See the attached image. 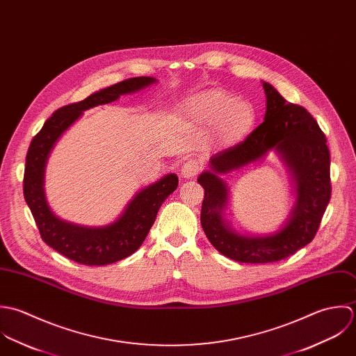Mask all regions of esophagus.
I'll use <instances>...</instances> for the list:
<instances>
[{"label": "esophagus", "instance_id": "34e87169", "mask_svg": "<svg viewBox=\"0 0 356 356\" xmlns=\"http://www.w3.org/2000/svg\"><path fill=\"white\" fill-rule=\"evenodd\" d=\"M201 170V165L195 159H187L181 166V176L184 179H193Z\"/></svg>", "mask_w": 356, "mask_h": 356}]
</instances>
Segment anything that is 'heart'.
Here are the masks:
<instances>
[{
    "label": "heart",
    "mask_w": 356,
    "mask_h": 356,
    "mask_svg": "<svg viewBox=\"0 0 356 356\" xmlns=\"http://www.w3.org/2000/svg\"><path fill=\"white\" fill-rule=\"evenodd\" d=\"M179 114L193 127L212 129L214 138L224 145L242 142L256 120L252 104L218 88L191 95L180 104Z\"/></svg>",
    "instance_id": "b5f03b06"
}]
</instances>
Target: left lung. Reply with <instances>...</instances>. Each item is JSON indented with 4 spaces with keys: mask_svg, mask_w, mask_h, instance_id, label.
I'll return each mask as SVG.
<instances>
[{
    "mask_svg": "<svg viewBox=\"0 0 356 356\" xmlns=\"http://www.w3.org/2000/svg\"><path fill=\"white\" fill-rule=\"evenodd\" d=\"M267 96L264 122L245 140L214 154L209 170L200 175L205 190L201 224L214 248L225 257L250 264L284 260L308 245L321 224L332 195L330 152L325 134L301 106L287 103L280 92L263 81ZM275 149L289 169L296 202L284 227L268 236H243L223 218L227 189L219 177L262 159Z\"/></svg>",
    "mask_w": 356,
    "mask_h": 356,
    "instance_id": "obj_1",
    "label": "left lung"
}]
</instances>
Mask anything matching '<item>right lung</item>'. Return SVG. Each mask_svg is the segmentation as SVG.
Here are the masks:
<instances>
[{"mask_svg":"<svg viewBox=\"0 0 356 356\" xmlns=\"http://www.w3.org/2000/svg\"><path fill=\"white\" fill-rule=\"evenodd\" d=\"M156 82L152 76H136L92 93L86 99L56 110L30 143L23 179L24 200L33 213L42 241L52 249L85 266H106L135 253L152 227L163 201L177 188L179 179L169 173L139 191L114 222L103 227L76 225L59 218L49 208L44 176L55 143L85 110L107 104L121 95L135 93Z\"/></svg>","mask_w":356,"mask_h":356,"instance_id":"right-lung-1","label":"right lung"}]
</instances>
